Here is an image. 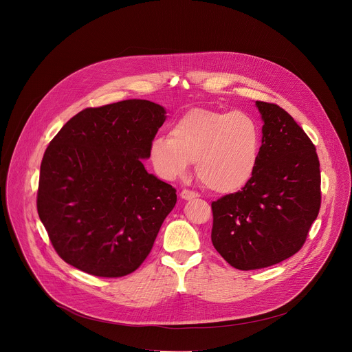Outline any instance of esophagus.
<instances>
[{"instance_id":"34e87169","label":"esophagus","mask_w":352,"mask_h":352,"mask_svg":"<svg viewBox=\"0 0 352 352\" xmlns=\"http://www.w3.org/2000/svg\"><path fill=\"white\" fill-rule=\"evenodd\" d=\"M181 199H184V200H192V199H196V197H199V193H196V192H192V190H186V189H184L182 192H181Z\"/></svg>"}]
</instances>
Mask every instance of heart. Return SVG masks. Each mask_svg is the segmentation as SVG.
Returning <instances> with one entry per match:
<instances>
[{"mask_svg":"<svg viewBox=\"0 0 352 352\" xmlns=\"http://www.w3.org/2000/svg\"><path fill=\"white\" fill-rule=\"evenodd\" d=\"M170 137L151 141L148 156L164 181L188 174L196 163L199 179L217 193H234L252 178L261 149L255 119L241 111L193 108L170 127Z\"/></svg>","mask_w":352,"mask_h":352,"instance_id":"b5f03b06","label":"heart"}]
</instances>
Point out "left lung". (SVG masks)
<instances>
[{
	"mask_svg": "<svg viewBox=\"0 0 352 352\" xmlns=\"http://www.w3.org/2000/svg\"><path fill=\"white\" fill-rule=\"evenodd\" d=\"M262 146L251 181L211 204V240L239 270H256L295 255L306 241L321 206L316 146L281 107L255 101Z\"/></svg>",
	"mask_w": 352,
	"mask_h": 352,
	"instance_id": "8db88e82",
	"label": "left lung"
}]
</instances>
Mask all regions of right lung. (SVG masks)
<instances>
[{
	"instance_id": "1",
	"label": "right lung",
	"mask_w": 352,
	"mask_h": 352,
	"mask_svg": "<svg viewBox=\"0 0 352 352\" xmlns=\"http://www.w3.org/2000/svg\"><path fill=\"white\" fill-rule=\"evenodd\" d=\"M164 107L123 100L71 118L45 151L36 208L68 265L97 277L133 273L151 252L175 189L142 160Z\"/></svg>"
}]
</instances>
